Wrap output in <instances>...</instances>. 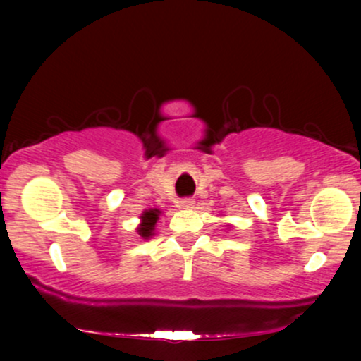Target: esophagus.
Segmentation results:
<instances>
[{"instance_id":"esophagus-1","label":"esophagus","mask_w":361,"mask_h":361,"mask_svg":"<svg viewBox=\"0 0 361 361\" xmlns=\"http://www.w3.org/2000/svg\"><path fill=\"white\" fill-rule=\"evenodd\" d=\"M179 207H180V209H192V207H194V199H190V197L180 199L179 200Z\"/></svg>"}]
</instances>
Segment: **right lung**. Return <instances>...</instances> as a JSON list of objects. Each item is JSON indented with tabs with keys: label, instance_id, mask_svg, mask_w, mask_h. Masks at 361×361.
<instances>
[{
	"label": "right lung",
	"instance_id": "obj_1",
	"mask_svg": "<svg viewBox=\"0 0 361 361\" xmlns=\"http://www.w3.org/2000/svg\"><path fill=\"white\" fill-rule=\"evenodd\" d=\"M161 210L157 209H151V210H145L141 215V224L137 226V235L142 236V238L147 240L154 235V226L159 220Z\"/></svg>",
	"mask_w": 361,
	"mask_h": 361
}]
</instances>
